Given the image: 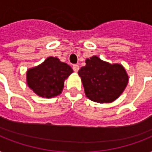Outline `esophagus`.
I'll return each instance as SVG.
<instances>
[{
	"mask_svg": "<svg viewBox=\"0 0 152 152\" xmlns=\"http://www.w3.org/2000/svg\"><path fill=\"white\" fill-rule=\"evenodd\" d=\"M72 69H73V71L75 72H77L79 71V69H80V67H79L78 64H74L73 66H72Z\"/></svg>",
	"mask_w": 152,
	"mask_h": 152,
	"instance_id": "obj_1",
	"label": "esophagus"
}]
</instances>
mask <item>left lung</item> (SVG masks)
<instances>
[{"label":"left lung","instance_id":"8db88e82","mask_svg":"<svg viewBox=\"0 0 152 152\" xmlns=\"http://www.w3.org/2000/svg\"><path fill=\"white\" fill-rule=\"evenodd\" d=\"M78 72L86 96L99 103H110L125 91L129 76L121 64H110L97 56L87 58Z\"/></svg>","mask_w":152,"mask_h":152}]
</instances>
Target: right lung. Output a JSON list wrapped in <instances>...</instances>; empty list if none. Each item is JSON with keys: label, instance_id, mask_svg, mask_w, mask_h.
Returning <instances> with one entry per match:
<instances>
[{"label": "right lung", "instance_id": "1", "mask_svg": "<svg viewBox=\"0 0 152 152\" xmlns=\"http://www.w3.org/2000/svg\"><path fill=\"white\" fill-rule=\"evenodd\" d=\"M73 70L57 57H49L38 66L27 71L28 87L40 97L50 99L61 94L64 80Z\"/></svg>", "mask_w": 152, "mask_h": 152}]
</instances>
